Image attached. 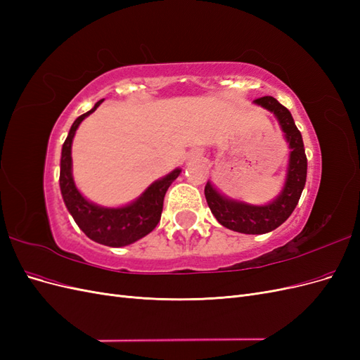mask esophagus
<instances>
[{
  "instance_id": "34e87169",
  "label": "esophagus",
  "mask_w": 360,
  "mask_h": 360,
  "mask_svg": "<svg viewBox=\"0 0 360 360\" xmlns=\"http://www.w3.org/2000/svg\"><path fill=\"white\" fill-rule=\"evenodd\" d=\"M193 156H197V158H198V156H201V153H200V151H195Z\"/></svg>"
}]
</instances>
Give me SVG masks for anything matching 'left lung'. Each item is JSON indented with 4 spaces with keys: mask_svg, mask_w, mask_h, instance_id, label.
<instances>
[{
    "mask_svg": "<svg viewBox=\"0 0 360 360\" xmlns=\"http://www.w3.org/2000/svg\"><path fill=\"white\" fill-rule=\"evenodd\" d=\"M254 103L275 114L291 150L284 188L274 201L266 205H250L226 198L216 191L210 181H207L204 189L207 204H209L217 222L228 230L243 234H264L274 231L281 224H284L300 200L304 183H307L308 169L302 134L294 124L291 112L271 96L259 97V99L254 101Z\"/></svg>",
    "mask_w": 360,
    "mask_h": 360,
    "instance_id": "left-lung-1",
    "label": "left lung"
}]
</instances>
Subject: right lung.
Segmentation results:
<instances>
[{"instance_id": "obj_1", "label": "right lung", "mask_w": 360, "mask_h": 360, "mask_svg": "<svg viewBox=\"0 0 360 360\" xmlns=\"http://www.w3.org/2000/svg\"><path fill=\"white\" fill-rule=\"evenodd\" d=\"M102 102L103 99L97 102L89 112L76 118L69 130L61 150L60 189L69 213L86 237L105 246L122 248L155 230L160 221L165 193L181 169H174L168 176L151 183L139 198L123 207H101L84 198L76 189L72 176V141L82 120L94 112Z\"/></svg>"}]
</instances>
